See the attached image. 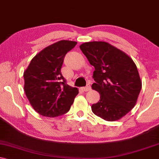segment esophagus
I'll list each match as a JSON object with an SVG mask.
<instances>
[{"mask_svg": "<svg viewBox=\"0 0 159 159\" xmlns=\"http://www.w3.org/2000/svg\"><path fill=\"white\" fill-rule=\"evenodd\" d=\"M91 89V85H87L85 86V87L83 88V90L84 91H89Z\"/></svg>", "mask_w": 159, "mask_h": 159, "instance_id": "1", "label": "esophagus"}]
</instances>
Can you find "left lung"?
I'll return each instance as SVG.
<instances>
[{
  "label": "left lung",
  "mask_w": 159,
  "mask_h": 159,
  "mask_svg": "<svg viewBox=\"0 0 159 159\" xmlns=\"http://www.w3.org/2000/svg\"><path fill=\"white\" fill-rule=\"evenodd\" d=\"M80 48L94 66L92 89L100 94L99 101L92 105V111L106 121L119 120L134 108L142 89L136 64L108 43H84Z\"/></svg>",
  "instance_id": "left-lung-1"
}]
</instances>
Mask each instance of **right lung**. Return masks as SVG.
<instances>
[{
    "instance_id": "obj_1",
    "label": "right lung",
    "mask_w": 159,
    "mask_h": 159,
    "mask_svg": "<svg viewBox=\"0 0 159 159\" xmlns=\"http://www.w3.org/2000/svg\"><path fill=\"white\" fill-rule=\"evenodd\" d=\"M75 41L60 40L36 54L23 73L24 91L35 111L47 117L67 113L79 93L77 88L66 84L61 67Z\"/></svg>"
}]
</instances>
